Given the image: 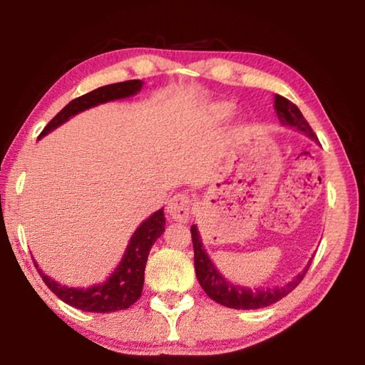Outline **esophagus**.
<instances>
[{
    "label": "esophagus",
    "mask_w": 365,
    "mask_h": 365,
    "mask_svg": "<svg viewBox=\"0 0 365 365\" xmlns=\"http://www.w3.org/2000/svg\"><path fill=\"white\" fill-rule=\"evenodd\" d=\"M168 214L177 222H187L191 214V197L187 193H177L168 202Z\"/></svg>",
    "instance_id": "34e87169"
}]
</instances>
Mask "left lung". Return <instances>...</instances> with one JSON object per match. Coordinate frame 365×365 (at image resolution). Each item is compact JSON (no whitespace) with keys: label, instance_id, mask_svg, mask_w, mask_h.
I'll return each instance as SVG.
<instances>
[{"label":"left lung","instance_id":"1","mask_svg":"<svg viewBox=\"0 0 365 365\" xmlns=\"http://www.w3.org/2000/svg\"><path fill=\"white\" fill-rule=\"evenodd\" d=\"M275 113L279 120L283 125L296 127L298 130L304 132L307 137L312 140H317L316 133L309 125L304 115L301 114L296 104H293L287 98L280 95H275ZM191 242H193V250H195V270L196 277L200 285L205 289V293L209 298L219 302L222 306L232 307V309H259V307H267L274 302L280 301L289 294L293 289L299 285L301 280L304 279L306 272L309 270V262L306 269L301 272L299 275H296L292 282H288L287 285L279 287V288H267V289H251V288H243L238 285H233V283L227 282L224 277H222L217 270H215L214 264L211 259L206 255L205 248H202L200 232H197L196 225H191Z\"/></svg>","mask_w":365,"mask_h":365}]
</instances>
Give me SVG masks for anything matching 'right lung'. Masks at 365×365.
<instances>
[{
	"instance_id": "right-lung-1",
	"label": "right lung",
	"mask_w": 365,
	"mask_h": 365,
	"mask_svg": "<svg viewBox=\"0 0 365 365\" xmlns=\"http://www.w3.org/2000/svg\"><path fill=\"white\" fill-rule=\"evenodd\" d=\"M143 86L141 80H127V82L110 83L106 86H100L90 93L83 96H78L72 100L66 108H63L59 113L54 115V119L48 122V125L43 128L40 133V138L45 137L54 128L59 127L61 123L69 120L72 115H76L82 110L98 106L101 103L120 100V98L132 96L138 93ZM165 225L164 211L159 209L158 212L150 215L143 224H141L135 233L132 235L130 242L123 257L119 264V267L109 279L103 283V285L91 287V288H69L59 285L58 282L49 279L48 275L43 274L35 264L36 270L41 275L45 285L51 289V292L63 299L66 304L72 307H77L80 311L86 312H115L123 311V309L130 307L133 302H137L141 296V289H143L145 282V267L148 261V255H150L151 246L154 242L163 235Z\"/></svg>"
}]
</instances>
